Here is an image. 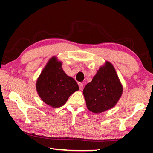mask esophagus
I'll return each instance as SVG.
<instances>
[{
    "mask_svg": "<svg viewBox=\"0 0 153 153\" xmlns=\"http://www.w3.org/2000/svg\"><path fill=\"white\" fill-rule=\"evenodd\" d=\"M78 85H79V90H82L83 89V87H84V84H83V83L79 82Z\"/></svg>",
    "mask_w": 153,
    "mask_h": 153,
    "instance_id": "obj_1",
    "label": "esophagus"
}]
</instances>
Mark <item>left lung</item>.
Masks as SVG:
<instances>
[{
  "label": "left lung",
  "instance_id": "obj_1",
  "mask_svg": "<svg viewBox=\"0 0 153 153\" xmlns=\"http://www.w3.org/2000/svg\"><path fill=\"white\" fill-rule=\"evenodd\" d=\"M122 93V84L115 67L107 61L83 90L88 109L94 113H102L115 107Z\"/></svg>",
  "mask_w": 153,
  "mask_h": 153
}]
</instances>
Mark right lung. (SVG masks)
Returning <instances> with one entry per match:
<instances>
[{
	"label": "right lung",
	"mask_w": 153,
	"mask_h": 153,
	"mask_svg": "<svg viewBox=\"0 0 153 153\" xmlns=\"http://www.w3.org/2000/svg\"><path fill=\"white\" fill-rule=\"evenodd\" d=\"M40 98L53 108L61 107L69 97L79 90L74 78L68 76L62 69V62L53 56L44 67L36 84Z\"/></svg>",
	"instance_id": "1"
}]
</instances>
